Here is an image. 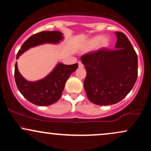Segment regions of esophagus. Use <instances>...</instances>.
Instances as JSON below:
<instances>
[{"mask_svg": "<svg viewBox=\"0 0 151 151\" xmlns=\"http://www.w3.org/2000/svg\"><path fill=\"white\" fill-rule=\"evenodd\" d=\"M78 65H79V68H82V67H84V65L81 63V62H78Z\"/></svg>", "mask_w": 151, "mask_h": 151, "instance_id": "1", "label": "esophagus"}]
</instances>
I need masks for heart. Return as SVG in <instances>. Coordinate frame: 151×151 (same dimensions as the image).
Returning <instances> with one entry per match:
<instances>
[{"instance_id": "b5f03b06", "label": "heart", "mask_w": 151, "mask_h": 151, "mask_svg": "<svg viewBox=\"0 0 151 151\" xmlns=\"http://www.w3.org/2000/svg\"><path fill=\"white\" fill-rule=\"evenodd\" d=\"M111 45V39L108 36L96 35L88 40L84 44L86 49H92L97 46V50L109 49Z\"/></svg>"}]
</instances>
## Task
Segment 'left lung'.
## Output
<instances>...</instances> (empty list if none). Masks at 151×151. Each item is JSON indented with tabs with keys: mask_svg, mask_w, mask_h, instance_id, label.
<instances>
[{
	"mask_svg": "<svg viewBox=\"0 0 151 151\" xmlns=\"http://www.w3.org/2000/svg\"><path fill=\"white\" fill-rule=\"evenodd\" d=\"M115 34L116 50H99L81 57L86 71L84 90L95 104L106 106L121 101L138 77V57L132 45L126 35Z\"/></svg>",
	"mask_w": 151,
	"mask_h": 151,
	"instance_id": "obj_1",
	"label": "left lung"
}]
</instances>
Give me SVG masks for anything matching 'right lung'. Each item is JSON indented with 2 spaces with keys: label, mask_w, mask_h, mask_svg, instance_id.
I'll return each instance as SVG.
<instances>
[{
  "label": "right lung",
  "mask_w": 151,
  "mask_h": 151,
  "mask_svg": "<svg viewBox=\"0 0 151 151\" xmlns=\"http://www.w3.org/2000/svg\"><path fill=\"white\" fill-rule=\"evenodd\" d=\"M64 40L60 31H42L30 37L22 44L17 54L16 59L27 50L46 44H58ZM78 64L67 65L58 62L53 70L42 79L30 81L19 72L17 62L15 65V80L22 96L31 103L37 106H49L61 97L65 83L72 72L77 69Z\"/></svg>",
  "instance_id": "add662e5"
}]
</instances>
